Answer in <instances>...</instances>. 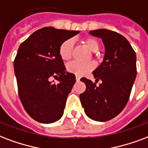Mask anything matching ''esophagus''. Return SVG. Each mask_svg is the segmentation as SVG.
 I'll use <instances>...</instances> for the list:
<instances>
[{
  "label": "esophagus",
  "mask_w": 148,
  "mask_h": 148,
  "mask_svg": "<svg viewBox=\"0 0 148 148\" xmlns=\"http://www.w3.org/2000/svg\"><path fill=\"white\" fill-rule=\"evenodd\" d=\"M76 77L77 82H79V81H80V79H81V77H80L79 76H77V75H76V77Z\"/></svg>",
  "instance_id": "obj_1"
}]
</instances>
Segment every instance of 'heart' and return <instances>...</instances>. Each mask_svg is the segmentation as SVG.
Instances as JSON below:
<instances>
[{
    "label": "heart",
    "mask_w": 148,
    "mask_h": 148,
    "mask_svg": "<svg viewBox=\"0 0 148 148\" xmlns=\"http://www.w3.org/2000/svg\"><path fill=\"white\" fill-rule=\"evenodd\" d=\"M83 42L92 52H96L99 48V42L95 38L88 37L83 40ZM74 42L71 39H66L60 44L59 47V55L63 60H69L73 53ZM95 64L93 62L81 63L78 61H72L67 64L66 69L70 73L74 74L77 76H82L88 74L94 69Z\"/></svg>",
    "instance_id": "heart-1"
}]
</instances>
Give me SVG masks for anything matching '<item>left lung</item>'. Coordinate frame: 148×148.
Returning <instances> with one entry per match:
<instances>
[{"instance_id": "obj_1", "label": "left lung", "mask_w": 148, "mask_h": 148, "mask_svg": "<svg viewBox=\"0 0 148 148\" xmlns=\"http://www.w3.org/2000/svg\"><path fill=\"white\" fill-rule=\"evenodd\" d=\"M102 39L106 47L103 62L92 72L99 86L86 77L81 81L86 90L80 95L84 112L89 118L105 122L113 119L125 108L137 76L136 53L122 35L109 29L90 31ZM97 82V81H95Z\"/></svg>"}]
</instances>
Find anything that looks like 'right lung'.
Returning a JSON list of instances; mask_svg holds the SVG:
<instances>
[{"label": "right lung", "mask_w": 148, "mask_h": 148, "mask_svg": "<svg viewBox=\"0 0 148 148\" xmlns=\"http://www.w3.org/2000/svg\"><path fill=\"white\" fill-rule=\"evenodd\" d=\"M79 31L44 27L20 45L14 61L19 99L27 113L42 123L59 120L68 95L76 82L75 75L65 71L59 47ZM51 77L59 82H49Z\"/></svg>", "instance_id": "right-lung-1"}]
</instances>
